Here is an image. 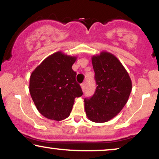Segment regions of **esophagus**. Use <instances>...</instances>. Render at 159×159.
<instances>
[{"instance_id": "obj_1", "label": "esophagus", "mask_w": 159, "mask_h": 159, "mask_svg": "<svg viewBox=\"0 0 159 159\" xmlns=\"http://www.w3.org/2000/svg\"><path fill=\"white\" fill-rule=\"evenodd\" d=\"M85 83H84V82H83V83L82 84H81V88H82V91H84V90H85Z\"/></svg>"}]
</instances>
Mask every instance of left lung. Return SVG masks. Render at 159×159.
<instances>
[{
  "mask_svg": "<svg viewBox=\"0 0 159 159\" xmlns=\"http://www.w3.org/2000/svg\"><path fill=\"white\" fill-rule=\"evenodd\" d=\"M97 88L90 98H84V110L93 122L111 120L122 110L129 99L132 81L119 60L112 53L102 51L92 57Z\"/></svg>",
  "mask_w": 159,
  "mask_h": 159,
  "instance_id": "8db88e82",
  "label": "left lung"
}]
</instances>
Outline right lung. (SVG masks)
I'll use <instances>...</instances> for the list:
<instances>
[{
  "mask_svg": "<svg viewBox=\"0 0 159 159\" xmlns=\"http://www.w3.org/2000/svg\"><path fill=\"white\" fill-rule=\"evenodd\" d=\"M76 60V56L58 51L48 56L31 74L30 95L37 109L47 119H66L75 98L83 94L76 82L77 73L71 68Z\"/></svg>",
  "mask_w": 159,
  "mask_h": 159,
  "instance_id": "1",
  "label": "right lung"
}]
</instances>
